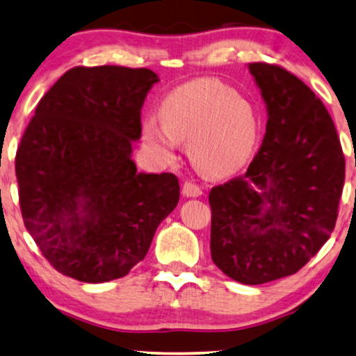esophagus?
<instances>
[{
  "label": "esophagus",
  "instance_id": "obj_1",
  "mask_svg": "<svg viewBox=\"0 0 356 356\" xmlns=\"http://www.w3.org/2000/svg\"><path fill=\"white\" fill-rule=\"evenodd\" d=\"M202 194V189L199 188V184L193 181H184L183 183V196L186 197H197Z\"/></svg>",
  "mask_w": 356,
  "mask_h": 356
}]
</instances>
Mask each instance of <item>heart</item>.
I'll return each mask as SVG.
<instances>
[{
  "mask_svg": "<svg viewBox=\"0 0 356 356\" xmlns=\"http://www.w3.org/2000/svg\"><path fill=\"white\" fill-rule=\"evenodd\" d=\"M160 123L145 120L143 136L162 160L175 143H188V155L202 172L222 175L240 167L256 138V120L246 100L220 82L197 79L170 92L159 110Z\"/></svg>",
  "mask_w": 356,
  "mask_h": 356,
  "instance_id": "obj_1",
  "label": "heart"
}]
</instances>
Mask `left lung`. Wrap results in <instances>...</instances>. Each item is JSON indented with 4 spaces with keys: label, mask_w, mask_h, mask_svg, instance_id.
Wrapping results in <instances>:
<instances>
[{
    "label": "left lung",
    "mask_w": 356,
    "mask_h": 356,
    "mask_svg": "<svg viewBox=\"0 0 356 356\" xmlns=\"http://www.w3.org/2000/svg\"><path fill=\"white\" fill-rule=\"evenodd\" d=\"M267 105L262 145L241 177L209 193L211 256L230 279L259 285L293 275L335 227L345 157L334 121L290 71L251 63Z\"/></svg>",
    "instance_id": "1"
}]
</instances>
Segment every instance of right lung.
I'll use <instances>...</instances> for the list:
<instances>
[{"label": "right lung", "instance_id": "1", "mask_svg": "<svg viewBox=\"0 0 356 356\" xmlns=\"http://www.w3.org/2000/svg\"><path fill=\"white\" fill-rule=\"evenodd\" d=\"M155 82L147 67L76 66L24 131L16 152L24 225L63 275L87 284L124 277L177 207L178 178L140 173L131 160Z\"/></svg>", "mask_w": 356, "mask_h": 356}]
</instances>
